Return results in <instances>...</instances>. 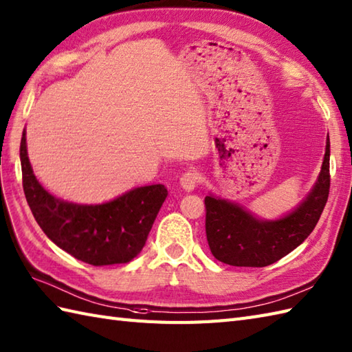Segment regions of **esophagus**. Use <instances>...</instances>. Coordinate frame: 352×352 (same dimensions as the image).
I'll use <instances>...</instances> for the list:
<instances>
[{
    "label": "esophagus",
    "instance_id": "1",
    "mask_svg": "<svg viewBox=\"0 0 352 352\" xmlns=\"http://www.w3.org/2000/svg\"><path fill=\"white\" fill-rule=\"evenodd\" d=\"M198 179L199 177L195 170H186L182 178H179V184H182L186 192H193L196 189V186H198Z\"/></svg>",
    "mask_w": 352,
    "mask_h": 352
}]
</instances>
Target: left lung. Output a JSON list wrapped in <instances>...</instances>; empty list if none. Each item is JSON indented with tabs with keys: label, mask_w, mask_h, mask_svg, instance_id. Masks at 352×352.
<instances>
[{
	"label": "left lung",
	"mask_w": 352,
	"mask_h": 352,
	"mask_svg": "<svg viewBox=\"0 0 352 352\" xmlns=\"http://www.w3.org/2000/svg\"><path fill=\"white\" fill-rule=\"evenodd\" d=\"M330 189V138L312 189L298 206L279 219L253 216L240 204L206 196V232L211 253L234 267H265L288 255L314 231Z\"/></svg>",
	"instance_id": "8db88e82"
}]
</instances>
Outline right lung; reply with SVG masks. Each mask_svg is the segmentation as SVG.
<instances>
[{"label":"right lung","mask_w":352,"mask_h":352,"mask_svg":"<svg viewBox=\"0 0 352 352\" xmlns=\"http://www.w3.org/2000/svg\"><path fill=\"white\" fill-rule=\"evenodd\" d=\"M23 192L36 222L47 239L79 261L96 267L130 263L145 246L168 190L163 184L136 187L102 204L56 198L38 183L21 139Z\"/></svg>","instance_id":"obj_1"}]
</instances>
